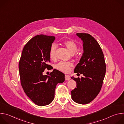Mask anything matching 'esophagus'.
Segmentation results:
<instances>
[{"label": "esophagus", "instance_id": "obj_1", "mask_svg": "<svg viewBox=\"0 0 124 124\" xmlns=\"http://www.w3.org/2000/svg\"><path fill=\"white\" fill-rule=\"evenodd\" d=\"M65 79L66 80H69L70 79V76H69V75H66L65 76Z\"/></svg>", "mask_w": 124, "mask_h": 124}]
</instances>
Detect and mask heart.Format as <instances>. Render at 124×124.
<instances>
[{"label": "heart", "mask_w": 124, "mask_h": 124, "mask_svg": "<svg viewBox=\"0 0 124 124\" xmlns=\"http://www.w3.org/2000/svg\"><path fill=\"white\" fill-rule=\"evenodd\" d=\"M63 44L72 54H74L77 51L78 46L73 41L66 40L63 42ZM56 48V45L54 44L51 45L50 47L49 50V56L51 60H54L55 59V52ZM72 65V64L70 62H60L56 65V68L62 72L68 73L70 72V68Z\"/></svg>", "instance_id": "obj_1"}]
</instances>
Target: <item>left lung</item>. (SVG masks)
<instances>
[{
    "label": "left lung",
    "mask_w": 124,
    "mask_h": 124,
    "mask_svg": "<svg viewBox=\"0 0 124 124\" xmlns=\"http://www.w3.org/2000/svg\"><path fill=\"white\" fill-rule=\"evenodd\" d=\"M76 35L83 42V53L74 73H79L83 77L81 78L71 77L77 86L71 91V95L75 102L85 104L92 101L100 92L106 65L101 48L95 38L87 33Z\"/></svg>",
    "instance_id": "obj_1"
}]
</instances>
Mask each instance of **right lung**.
<instances>
[{
	"label": "right lung",
	"mask_w": 124,
	"mask_h": 124,
	"mask_svg": "<svg viewBox=\"0 0 124 124\" xmlns=\"http://www.w3.org/2000/svg\"><path fill=\"white\" fill-rule=\"evenodd\" d=\"M55 37L40 35L25 45L19 64L21 83L27 97L36 104L45 106L54 98L56 85L65 81V75L54 69L49 76L43 75L44 70L51 67L49 50ZM53 69V68H52Z\"/></svg>",
	"instance_id": "1"
}]
</instances>
